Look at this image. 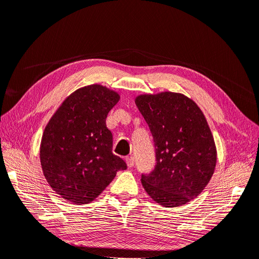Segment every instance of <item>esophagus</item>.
<instances>
[{"label": "esophagus", "instance_id": "34e87169", "mask_svg": "<svg viewBox=\"0 0 259 259\" xmlns=\"http://www.w3.org/2000/svg\"><path fill=\"white\" fill-rule=\"evenodd\" d=\"M125 161H126V164L128 168H133L134 167V163H135V159H134L133 156H128L125 158Z\"/></svg>", "mask_w": 259, "mask_h": 259}]
</instances>
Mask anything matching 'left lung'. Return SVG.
<instances>
[{
  "mask_svg": "<svg viewBox=\"0 0 259 259\" xmlns=\"http://www.w3.org/2000/svg\"><path fill=\"white\" fill-rule=\"evenodd\" d=\"M135 103L154 139L156 165L141 183L163 207H179L196 198L214 172L217 148L204 113L178 92L140 95Z\"/></svg>",
  "mask_w": 259,
  "mask_h": 259,
  "instance_id": "1",
  "label": "left lung"
}]
</instances>
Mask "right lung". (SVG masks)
<instances>
[{
  "label": "right lung",
  "mask_w": 259,
  "mask_h": 259,
  "mask_svg": "<svg viewBox=\"0 0 259 259\" xmlns=\"http://www.w3.org/2000/svg\"><path fill=\"white\" fill-rule=\"evenodd\" d=\"M117 91L92 84L66 98L44 131L40 163L58 195L76 205L94 201L126 163L112 154V135L106 126Z\"/></svg>",
  "instance_id": "add662e5"
}]
</instances>
